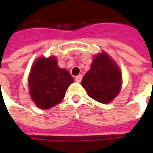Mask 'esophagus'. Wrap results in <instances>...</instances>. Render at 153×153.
<instances>
[{
    "label": "esophagus",
    "instance_id": "1",
    "mask_svg": "<svg viewBox=\"0 0 153 153\" xmlns=\"http://www.w3.org/2000/svg\"><path fill=\"white\" fill-rule=\"evenodd\" d=\"M82 75H78V76H76V78H75V81H76V82H81V81H82Z\"/></svg>",
    "mask_w": 153,
    "mask_h": 153
}]
</instances>
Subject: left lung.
<instances>
[{
	"mask_svg": "<svg viewBox=\"0 0 153 153\" xmlns=\"http://www.w3.org/2000/svg\"><path fill=\"white\" fill-rule=\"evenodd\" d=\"M122 75L117 66L105 53L94 57L91 69L82 80L88 95L103 104L111 101L120 91Z\"/></svg>",
	"mask_w": 153,
	"mask_h": 153,
	"instance_id": "8db88e82",
	"label": "left lung"
}]
</instances>
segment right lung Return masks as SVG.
<instances>
[{"label": "right lung", "instance_id": "obj_1", "mask_svg": "<svg viewBox=\"0 0 153 153\" xmlns=\"http://www.w3.org/2000/svg\"><path fill=\"white\" fill-rule=\"evenodd\" d=\"M72 82V76L68 71L58 66L55 57L40 58L30 74V96L38 107L49 109L64 99Z\"/></svg>", "mask_w": 153, "mask_h": 153}]
</instances>
